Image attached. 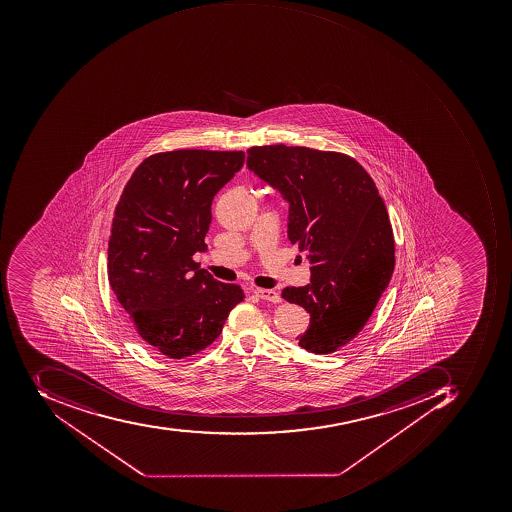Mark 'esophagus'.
<instances>
[{
	"mask_svg": "<svg viewBox=\"0 0 512 512\" xmlns=\"http://www.w3.org/2000/svg\"><path fill=\"white\" fill-rule=\"evenodd\" d=\"M256 296H259L261 299H265V301H272V303H279L281 301V296H279L278 292L270 289H256L254 290Z\"/></svg>",
	"mask_w": 512,
	"mask_h": 512,
	"instance_id": "obj_1",
	"label": "esophagus"
}]
</instances>
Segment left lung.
<instances>
[{
  "instance_id": "1",
  "label": "left lung",
  "mask_w": 512,
  "mask_h": 512,
  "mask_svg": "<svg viewBox=\"0 0 512 512\" xmlns=\"http://www.w3.org/2000/svg\"><path fill=\"white\" fill-rule=\"evenodd\" d=\"M247 164L290 203L289 239L312 264L306 287L282 298L310 313L298 345L332 354L365 327L394 270V237L376 183L346 153L254 146Z\"/></svg>"
}]
</instances>
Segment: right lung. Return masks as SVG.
<instances>
[{"mask_svg":"<svg viewBox=\"0 0 512 512\" xmlns=\"http://www.w3.org/2000/svg\"><path fill=\"white\" fill-rule=\"evenodd\" d=\"M244 161L242 150L153 153L119 197L108 281L136 337L169 359L208 348L244 301V290L217 281L192 259L206 248L214 195Z\"/></svg>","mask_w":512,"mask_h":512,"instance_id":"1","label":"right lung"}]
</instances>
